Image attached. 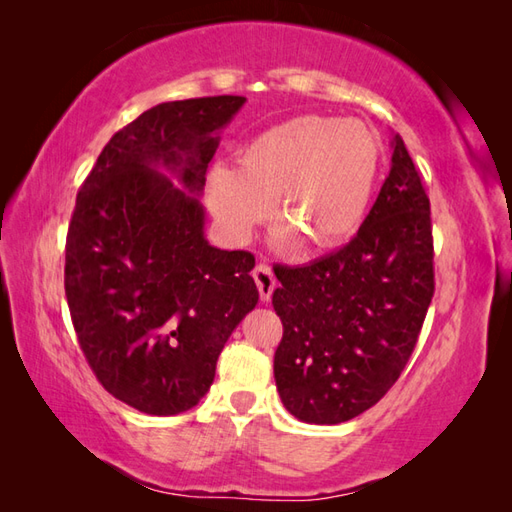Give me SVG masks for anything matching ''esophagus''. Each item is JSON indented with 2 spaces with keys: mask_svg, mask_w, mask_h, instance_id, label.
<instances>
[{
  "mask_svg": "<svg viewBox=\"0 0 512 512\" xmlns=\"http://www.w3.org/2000/svg\"><path fill=\"white\" fill-rule=\"evenodd\" d=\"M253 279H255L259 297H262V301H270V297H273V290L277 286L273 268H270L268 264H257L255 270H253Z\"/></svg>",
  "mask_w": 512,
  "mask_h": 512,
  "instance_id": "34e87169",
  "label": "esophagus"
}]
</instances>
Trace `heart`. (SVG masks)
Wrapping results in <instances>:
<instances>
[{
    "mask_svg": "<svg viewBox=\"0 0 512 512\" xmlns=\"http://www.w3.org/2000/svg\"><path fill=\"white\" fill-rule=\"evenodd\" d=\"M380 162L383 143L365 121L297 116L239 147L235 169L211 167L204 195L235 244L246 242L275 204L277 220L310 250H330L365 222Z\"/></svg>",
    "mask_w": 512,
    "mask_h": 512,
    "instance_id": "1",
    "label": "heart"
}]
</instances>
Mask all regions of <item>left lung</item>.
Returning a JSON list of instances; mask_svg holds the SVG:
<instances>
[{
  "label": "left lung",
  "mask_w": 512,
  "mask_h": 512,
  "mask_svg": "<svg viewBox=\"0 0 512 512\" xmlns=\"http://www.w3.org/2000/svg\"><path fill=\"white\" fill-rule=\"evenodd\" d=\"M275 275L284 407L310 424L347 422L374 407L405 369L436 288L429 198L398 134L389 176L352 242Z\"/></svg>",
  "instance_id": "obj_1"
}]
</instances>
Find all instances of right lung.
I'll return each instance as SVG.
<instances>
[{"mask_svg": "<svg viewBox=\"0 0 512 512\" xmlns=\"http://www.w3.org/2000/svg\"><path fill=\"white\" fill-rule=\"evenodd\" d=\"M244 103L151 107L112 136L76 195L65 242L74 330L99 383L149 416L198 405L259 301L255 257L211 246L198 200L220 132Z\"/></svg>", "mask_w": 512, "mask_h": 512, "instance_id": "right-lung-1", "label": "right lung"}]
</instances>
